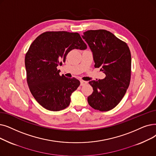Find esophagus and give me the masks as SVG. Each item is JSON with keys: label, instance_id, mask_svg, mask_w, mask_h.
I'll use <instances>...</instances> for the list:
<instances>
[{"label": "esophagus", "instance_id": "obj_1", "mask_svg": "<svg viewBox=\"0 0 156 156\" xmlns=\"http://www.w3.org/2000/svg\"><path fill=\"white\" fill-rule=\"evenodd\" d=\"M87 83V82L84 80H80V85L81 86H83Z\"/></svg>", "mask_w": 156, "mask_h": 156}]
</instances>
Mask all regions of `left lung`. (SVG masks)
I'll return each mask as SVG.
<instances>
[{
	"label": "left lung",
	"mask_w": 156,
	"mask_h": 156,
	"mask_svg": "<svg viewBox=\"0 0 156 156\" xmlns=\"http://www.w3.org/2000/svg\"><path fill=\"white\" fill-rule=\"evenodd\" d=\"M82 38L92 53L95 67L105 74L103 80H91L93 88L88 97L89 105L95 110H112L122 99L131 80V55L127 44L106 30H88Z\"/></svg>",
	"instance_id": "left-lung-1"
}]
</instances>
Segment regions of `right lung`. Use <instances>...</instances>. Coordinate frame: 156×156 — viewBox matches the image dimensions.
Instances as JSON below:
<instances>
[{"instance_id":"add662e5","label":"right lung","mask_w":156,"mask_h":156,"mask_svg":"<svg viewBox=\"0 0 156 156\" xmlns=\"http://www.w3.org/2000/svg\"><path fill=\"white\" fill-rule=\"evenodd\" d=\"M87 49L78 33L46 32L31 44L26 53L27 81L33 97L45 109L57 112L71 102L72 93L80 82L75 78L60 76L57 66L65 62L71 50Z\"/></svg>"}]
</instances>
